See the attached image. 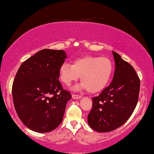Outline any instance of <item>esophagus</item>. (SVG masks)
<instances>
[{
  "mask_svg": "<svg viewBox=\"0 0 154 154\" xmlns=\"http://www.w3.org/2000/svg\"><path fill=\"white\" fill-rule=\"evenodd\" d=\"M72 98L73 99H80L81 98H82V96L81 95H76V94H72Z\"/></svg>",
  "mask_w": 154,
  "mask_h": 154,
  "instance_id": "1",
  "label": "esophagus"
}]
</instances>
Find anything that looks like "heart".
Listing matches in <instances>:
<instances>
[{
	"label": "heart",
	"instance_id": "1",
	"mask_svg": "<svg viewBox=\"0 0 154 154\" xmlns=\"http://www.w3.org/2000/svg\"><path fill=\"white\" fill-rule=\"evenodd\" d=\"M113 64L106 57L85 56L75 59L72 65L64 62L59 68V78L69 86L81 76L82 83L75 85L72 90L87 89L92 94L103 91L108 85L113 73Z\"/></svg>",
	"mask_w": 154,
	"mask_h": 154
}]
</instances>
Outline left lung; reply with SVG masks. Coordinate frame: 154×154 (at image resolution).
<instances>
[{
  "instance_id": "8db88e82",
  "label": "left lung",
  "mask_w": 154,
  "mask_h": 154,
  "mask_svg": "<svg viewBox=\"0 0 154 154\" xmlns=\"http://www.w3.org/2000/svg\"><path fill=\"white\" fill-rule=\"evenodd\" d=\"M116 62L113 79L98 96L92 98V109L88 116L91 128L108 132L122 126L137 105L140 79L134 68L118 53L112 51Z\"/></svg>"
}]
</instances>
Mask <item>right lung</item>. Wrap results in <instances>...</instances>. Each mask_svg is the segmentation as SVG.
Here are the masks:
<instances>
[{"mask_svg": "<svg viewBox=\"0 0 154 154\" xmlns=\"http://www.w3.org/2000/svg\"><path fill=\"white\" fill-rule=\"evenodd\" d=\"M67 58L63 50L44 49L21 64L12 86L14 106L28 128L45 133L63 119L69 92L59 82V68Z\"/></svg>", "mask_w": 154, "mask_h": 154, "instance_id": "right-lung-1", "label": "right lung"}]
</instances>
